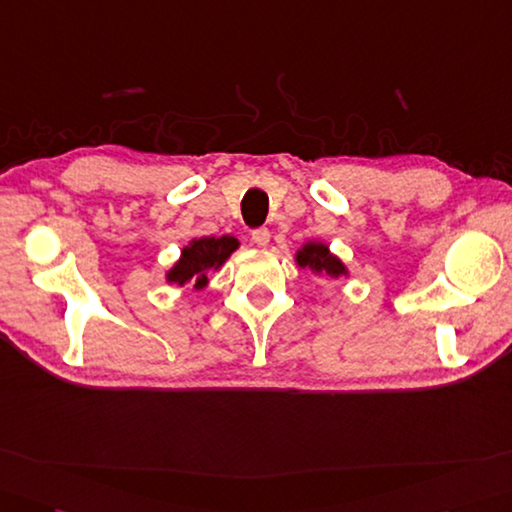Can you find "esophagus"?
<instances>
[{
    "mask_svg": "<svg viewBox=\"0 0 512 512\" xmlns=\"http://www.w3.org/2000/svg\"><path fill=\"white\" fill-rule=\"evenodd\" d=\"M269 238H271V234H269L267 227H258V229H254V232H252V241H254L258 247H267Z\"/></svg>",
    "mask_w": 512,
    "mask_h": 512,
    "instance_id": "1",
    "label": "esophagus"
}]
</instances>
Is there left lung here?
Instances as JSON below:
<instances>
[{"mask_svg": "<svg viewBox=\"0 0 512 512\" xmlns=\"http://www.w3.org/2000/svg\"><path fill=\"white\" fill-rule=\"evenodd\" d=\"M296 263L302 269L307 267L314 271V274H325L329 278L347 276V267H344V263L338 256H333L329 252V247L325 243L309 241L302 245L296 252Z\"/></svg>", "mask_w": 512, "mask_h": 512, "instance_id": "obj_1", "label": "left lung"}]
</instances>
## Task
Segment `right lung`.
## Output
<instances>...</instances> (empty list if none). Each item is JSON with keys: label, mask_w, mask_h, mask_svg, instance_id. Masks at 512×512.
<instances>
[{"label": "right lung", "mask_w": 512, "mask_h": 512, "mask_svg": "<svg viewBox=\"0 0 512 512\" xmlns=\"http://www.w3.org/2000/svg\"><path fill=\"white\" fill-rule=\"evenodd\" d=\"M236 249L238 241L234 236L192 238L190 245L183 247L181 258L176 260L165 278H168V283L179 287L194 283V289H203L207 285V274L221 267Z\"/></svg>", "instance_id": "obj_1"}]
</instances>
